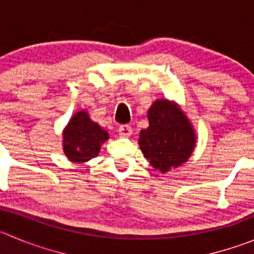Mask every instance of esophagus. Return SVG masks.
<instances>
[{
  "instance_id": "esophagus-1",
  "label": "esophagus",
  "mask_w": 254,
  "mask_h": 254,
  "mask_svg": "<svg viewBox=\"0 0 254 254\" xmlns=\"http://www.w3.org/2000/svg\"><path fill=\"white\" fill-rule=\"evenodd\" d=\"M132 134V129L129 125H120L119 127V135L123 138H129L130 135Z\"/></svg>"
}]
</instances>
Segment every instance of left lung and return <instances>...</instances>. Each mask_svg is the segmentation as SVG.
<instances>
[{
    "mask_svg": "<svg viewBox=\"0 0 254 254\" xmlns=\"http://www.w3.org/2000/svg\"><path fill=\"white\" fill-rule=\"evenodd\" d=\"M149 127L139 134L144 158L162 173L188 162L195 149L196 135L181 106L168 99H158L148 110Z\"/></svg>",
    "mask_w": 254,
    "mask_h": 254,
    "instance_id": "1",
    "label": "left lung"
}]
</instances>
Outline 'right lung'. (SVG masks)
I'll list each match as a JSON object with an SVG mask.
<instances>
[{
  "label": "right lung",
  "instance_id": "1",
  "mask_svg": "<svg viewBox=\"0 0 254 254\" xmlns=\"http://www.w3.org/2000/svg\"><path fill=\"white\" fill-rule=\"evenodd\" d=\"M109 138L108 130L92 122L86 110H80L63 130V150L70 162L86 163L99 155Z\"/></svg>",
  "mask_w": 254,
  "mask_h": 254
}]
</instances>
